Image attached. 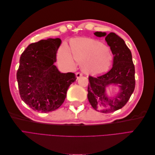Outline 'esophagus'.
Here are the masks:
<instances>
[{
  "mask_svg": "<svg viewBox=\"0 0 155 155\" xmlns=\"http://www.w3.org/2000/svg\"><path fill=\"white\" fill-rule=\"evenodd\" d=\"M76 78H77L78 79V78H80L81 76H83V73H81V72H76Z\"/></svg>",
  "mask_w": 155,
  "mask_h": 155,
  "instance_id": "esophagus-1",
  "label": "esophagus"
}]
</instances>
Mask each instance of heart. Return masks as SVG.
Wrapping results in <instances>:
<instances>
[{
  "instance_id": "b5f03b06",
  "label": "heart",
  "mask_w": 155,
  "mask_h": 155,
  "mask_svg": "<svg viewBox=\"0 0 155 155\" xmlns=\"http://www.w3.org/2000/svg\"><path fill=\"white\" fill-rule=\"evenodd\" d=\"M71 52L66 45H63L58 51V59L61 63L72 64L73 57L82 62L85 71L91 74H99L109 68L112 55L108 46L100 42L88 38H80L71 43ZM73 55L72 56L71 53Z\"/></svg>"
}]
</instances>
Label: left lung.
<instances>
[{
  "instance_id": "1",
  "label": "left lung",
  "mask_w": 155,
  "mask_h": 155,
  "mask_svg": "<svg viewBox=\"0 0 155 155\" xmlns=\"http://www.w3.org/2000/svg\"><path fill=\"white\" fill-rule=\"evenodd\" d=\"M97 37L106 36L105 41L114 55L113 66L107 73L98 77L88 76V99L96 110L112 112L121 109L127 103L135 88V69L132 54L125 41L115 33L106 35L96 31ZM109 84L118 85L120 92L113 100L108 98L105 88Z\"/></svg>"
}]
</instances>
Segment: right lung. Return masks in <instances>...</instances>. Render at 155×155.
<instances>
[{"mask_svg": "<svg viewBox=\"0 0 155 155\" xmlns=\"http://www.w3.org/2000/svg\"><path fill=\"white\" fill-rule=\"evenodd\" d=\"M61 43L59 38L30 44L20 58L17 79L21 99L31 109L54 111L63 104L74 73H61L54 63Z\"/></svg>", "mask_w": 155, "mask_h": 155, "instance_id": "1", "label": "right lung"}]
</instances>
